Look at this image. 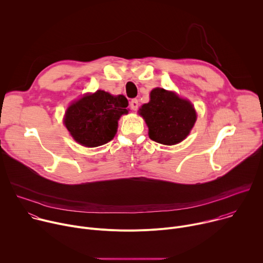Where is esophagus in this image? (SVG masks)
I'll use <instances>...</instances> for the list:
<instances>
[{
	"label": "esophagus",
	"instance_id": "34e87169",
	"mask_svg": "<svg viewBox=\"0 0 263 263\" xmlns=\"http://www.w3.org/2000/svg\"><path fill=\"white\" fill-rule=\"evenodd\" d=\"M138 106H139V103H138V101L136 100V99H133L131 102H130V108L132 109V110H137L138 109Z\"/></svg>",
	"mask_w": 263,
	"mask_h": 263
}]
</instances>
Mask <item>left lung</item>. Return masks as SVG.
Returning <instances> with one entry per match:
<instances>
[{
    "label": "left lung",
    "instance_id": "obj_1",
    "mask_svg": "<svg viewBox=\"0 0 263 263\" xmlns=\"http://www.w3.org/2000/svg\"><path fill=\"white\" fill-rule=\"evenodd\" d=\"M149 97V102L139 109L148 127L149 138L166 145L182 141L197 120L192 103L163 88L153 89Z\"/></svg>",
    "mask_w": 263,
    "mask_h": 263
}]
</instances>
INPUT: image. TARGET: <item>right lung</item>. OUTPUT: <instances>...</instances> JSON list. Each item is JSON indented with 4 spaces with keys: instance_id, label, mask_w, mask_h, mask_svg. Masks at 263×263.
<instances>
[{
    "instance_id": "obj_1",
    "label": "right lung",
    "mask_w": 263,
    "mask_h": 263,
    "mask_svg": "<svg viewBox=\"0 0 263 263\" xmlns=\"http://www.w3.org/2000/svg\"><path fill=\"white\" fill-rule=\"evenodd\" d=\"M128 100L98 90L72 103L66 110L64 125L73 139L80 144L95 147L115 137L118 121L128 114Z\"/></svg>"
}]
</instances>
